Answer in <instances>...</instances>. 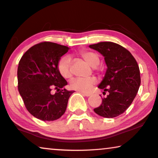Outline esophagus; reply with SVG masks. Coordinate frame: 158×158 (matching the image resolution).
I'll use <instances>...</instances> for the list:
<instances>
[{
  "instance_id": "34e87169",
  "label": "esophagus",
  "mask_w": 158,
  "mask_h": 158,
  "mask_svg": "<svg viewBox=\"0 0 158 158\" xmlns=\"http://www.w3.org/2000/svg\"><path fill=\"white\" fill-rule=\"evenodd\" d=\"M81 94H82V95H83V96L88 97V96H90V94H86V93H83V92H81Z\"/></svg>"
}]
</instances>
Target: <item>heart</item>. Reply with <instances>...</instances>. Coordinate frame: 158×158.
<instances>
[{
	"label": "heart",
	"mask_w": 158,
	"mask_h": 158,
	"mask_svg": "<svg viewBox=\"0 0 158 158\" xmlns=\"http://www.w3.org/2000/svg\"><path fill=\"white\" fill-rule=\"evenodd\" d=\"M80 55L93 68H96L100 62L99 56L92 51H82L80 52ZM57 69L60 74L64 78H70L72 76L70 57L68 56H64L61 58L58 62ZM95 83H96V79L93 77H87V78L77 77L70 81V86L72 89L77 91L88 93Z\"/></svg>",
	"instance_id": "obj_1"
}]
</instances>
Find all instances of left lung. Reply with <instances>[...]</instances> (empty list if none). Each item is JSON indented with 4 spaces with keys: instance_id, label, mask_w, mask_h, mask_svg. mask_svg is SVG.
I'll list each match as a JSON object with an SVG mask.
<instances>
[{
    "instance_id": "1",
    "label": "left lung",
    "mask_w": 158,
    "mask_h": 158,
    "mask_svg": "<svg viewBox=\"0 0 158 158\" xmlns=\"http://www.w3.org/2000/svg\"><path fill=\"white\" fill-rule=\"evenodd\" d=\"M103 57L107 66L98 88L109 92L102 103L94 109L98 115L114 118L124 113L131 104L141 83L139 68L132 55L121 45L111 42L89 45Z\"/></svg>"
}]
</instances>
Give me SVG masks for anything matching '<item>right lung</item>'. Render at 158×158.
Here are the masks:
<instances>
[{"instance_id": "right-lung-1", "label": "right lung", "mask_w": 158, "mask_h": 158, "mask_svg": "<svg viewBox=\"0 0 158 158\" xmlns=\"http://www.w3.org/2000/svg\"><path fill=\"white\" fill-rule=\"evenodd\" d=\"M69 47L53 42H41L24 53L19 63L18 88L25 106L31 115L42 121H54L66 111L74 90L62 89L68 82L57 69L61 57ZM52 88L57 89L55 94Z\"/></svg>"}]
</instances>
